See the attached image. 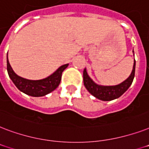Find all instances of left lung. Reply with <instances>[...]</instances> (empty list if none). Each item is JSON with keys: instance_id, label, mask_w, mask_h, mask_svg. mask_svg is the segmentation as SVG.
I'll return each instance as SVG.
<instances>
[{"instance_id": "left-lung-1", "label": "left lung", "mask_w": 149, "mask_h": 149, "mask_svg": "<svg viewBox=\"0 0 149 149\" xmlns=\"http://www.w3.org/2000/svg\"><path fill=\"white\" fill-rule=\"evenodd\" d=\"M134 73H135V60L134 61L133 69L131 74L126 80L116 85H101L96 84L89 77L86 68H85L83 71L84 85L86 88V89L89 92V93H91L95 98L102 101H111L120 97L128 89L133 82Z\"/></svg>"}]
</instances>
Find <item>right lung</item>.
Wrapping results in <instances>:
<instances>
[{
  "label": "right lung",
  "instance_id": "add662e5",
  "mask_svg": "<svg viewBox=\"0 0 149 149\" xmlns=\"http://www.w3.org/2000/svg\"><path fill=\"white\" fill-rule=\"evenodd\" d=\"M68 64L62 65L47 78L40 80H29L20 77L13 71L7 55V70L9 78H11L15 85L21 92L34 97L44 96L55 90L60 85L62 72L68 68Z\"/></svg>",
  "mask_w": 149,
  "mask_h": 149
}]
</instances>
